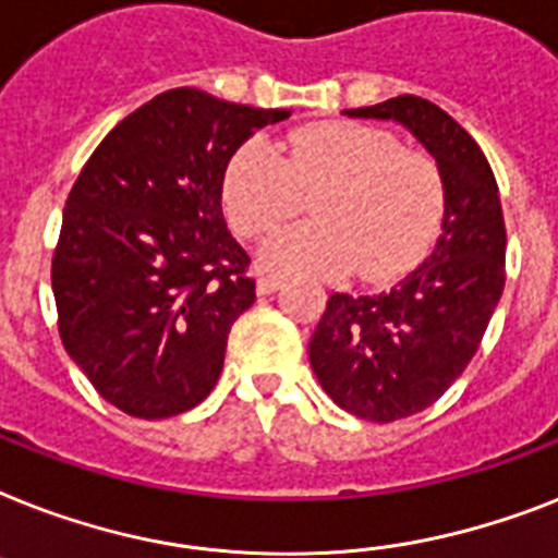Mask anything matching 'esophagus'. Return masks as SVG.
<instances>
[{"mask_svg":"<svg viewBox=\"0 0 558 558\" xmlns=\"http://www.w3.org/2000/svg\"><path fill=\"white\" fill-rule=\"evenodd\" d=\"M280 287H283V278H280V275H260V278H257V294H271Z\"/></svg>","mask_w":558,"mask_h":558,"instance_id":"1","label":"esophagus"}]
</instances>
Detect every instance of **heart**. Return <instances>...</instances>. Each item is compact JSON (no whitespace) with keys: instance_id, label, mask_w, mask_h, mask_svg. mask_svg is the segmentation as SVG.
Here are the masks:
<instances>
[{"instance_id":"b5f03b06","label":"heart","mask_w":558,"mask_h":558,"mask_svg":"<svg viewBox=\"0 0 558 558\" xmlns=\"http://www.w3.org/2000/svg\"><path fill=\"white\" fill-rule=\"evenodd\" d=\"M312 194L318 220L266 240L269 269L396 280L427 257L447 211L438 162L364 122H320L287 146L248 140L226 166L223 206L243 238H264L301 215Z\"/></svg>"}]
</instances>
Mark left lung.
Returning <instances> with one entry per match:
<instances>
[{
	"instance_id": "8db88e82",
	"label": "left lung",
	"mask_w": 558,
	"mask_h": 558,
	"mask_svg": "<svg viewBox=\"0 0 558 558\" xmlns=\"http://www.w3.org/2000/svg\"><path fill=\"white\" fill-rule=\"evenodd\" d=\"M343 114L407 125L447 183L433 255L389 292H332L310 341L326 396L389 424L436 404L473 361L505 289V215L484 151L436 102L401 94Z\"/></svg>"
}]
</instances>
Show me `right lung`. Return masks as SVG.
Segmentation results:
<instances>
[{
  "instance_id": "obj_1",
  "label": "right lung",
  "mask_w": 558,
  "mask_h": 558,
  "mask_svg": "<svg viewBox=\"0 0 558 558\" xmlns=\"http://www.w3.org/2000/svg\"><path fill=\"white\" fill-rule=\"evenodd\" d=\"M287 108L171 88L94 148L62 211L51 260L62 347L134 418H171L215 389L255 278L223 220V174Z\"/></svg>"
}]
</instances>
